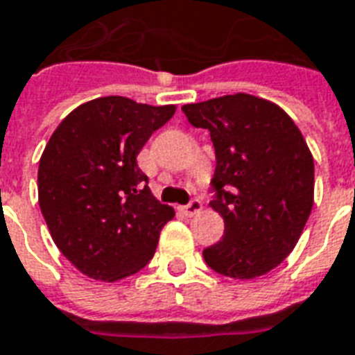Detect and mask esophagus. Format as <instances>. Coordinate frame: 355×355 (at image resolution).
Instances as JSON below:
<instances>
[{"label":"esophagus","mask_w":355,"mask_h":355,"mask_svg":"<svg viewBox=\"0 0 355 355\" xmlns=\"http://www.w3.org/2000/svg\"><path fill=\"white\" fill-rule=\"evenodd\" d=\"M201 209H203V205H201V201L199 199H193L190 205H186V207H182L180 211L184 212L186 216H196V214H199L201 212Z\"/></svg>","instance_id":"34e87169"}]
</instances>
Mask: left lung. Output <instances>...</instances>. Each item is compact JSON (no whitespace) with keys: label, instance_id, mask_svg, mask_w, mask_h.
I'll use <instances>...</instances> for the list:
<instances>
[{"label":"left lung","instance_id":"8db88e82","mask_svg":"<svg viewBox=\"0 0 355 355\" xmlns=\"http://www.w3.org/2000/svg\"><path fill=\"white\" fill-rule=\"evenodd\" d=\"M193 128L211 133L216 169L211 201L224 218V239L203 250L224 277L252 280L290 254L314 203V157L284 109L250 94L182 107Z\"/></svg>","mask_w":355,"mask_h":355}]
</instances>
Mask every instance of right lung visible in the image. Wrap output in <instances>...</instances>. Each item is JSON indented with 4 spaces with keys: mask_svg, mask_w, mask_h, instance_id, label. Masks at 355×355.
I'll use <instances>...</instances> for the list:
<instances>
[{
    "mask_svg": "<svg viewBox=\"0 0 355 355\" xmlns=\"http://www.w3.org/2000/svg\"><path fill=\"white\" fill-rule=\"evenodd\" d=\"M177 105L107 96L78 105L60 122L39 159V207L52 241L78 271L116 282L154 256L175 211L146 186L137 156Z\"/></svg>",
    "mask_w": 355,
    "mask_h": 355,
    "instance_id": "1",
    "label": "right lung"
}]
</instances>
